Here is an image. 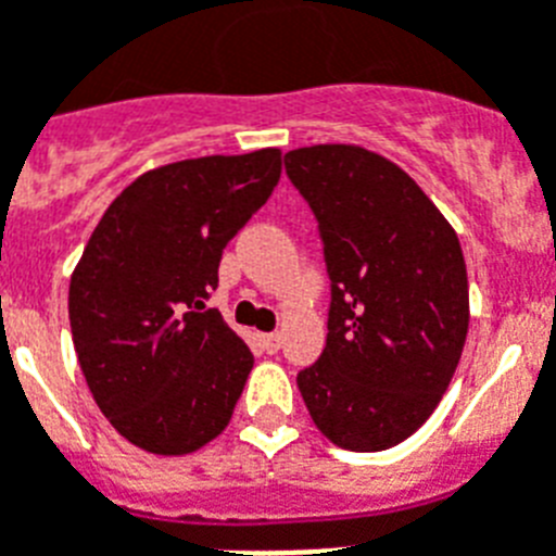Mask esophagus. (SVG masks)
<instances>
[{"label": "esophagus", "instance_id": "1", "mask_svg": "<svg viewBox=\"0 0 556 556\" xmlns=\"http://www.w3.org/2000/svg\"><path fill=\"white\" fill-rule=\"evenodd\" d=\"M261 346L267 352H278L281 350V332H267V334H261Z\"/></svg>", "mask_w": 556, "mask_h": 556}]
</instances>
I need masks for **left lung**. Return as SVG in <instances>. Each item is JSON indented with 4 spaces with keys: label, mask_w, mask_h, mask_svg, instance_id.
<instances>
[{
    "label": "left lung",
    "mask_w": 556,
    "mask_h": 556,
    "mask_svg": "<svg viewBox=\"0 0 556 556\" xmlns=\"http://www.w3.org/2000/svg\"><path fill=\"white\" fill-rule=\"evenodd\" d=\"M283 167L318 222L329 275L327 346L298 389L334 446L383 452L429 420L460 364V241L397 164L364 147H301Z\"/></svg>",
    "instance_id": "1"
}]
</instances>
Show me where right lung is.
I'll return each instance as SVG.
<instances>
[{"mask_svg": "<svg viewBox=\"0 0 556 556\" xmlns=\"http://www.w3.org/2000/svg\"><path fill=\"white\" fill-rule=\"evenodd\" d=\"M281 178V150L206 155L139 176L108 206L71 278L73 346L113 429L187 454L229 424L252 352L206 309L224 247Z\"/></svg>", "mask_w": 556, "mask_h": 556, "instance_id": "1", "label": "right lung"}]
</instances>
